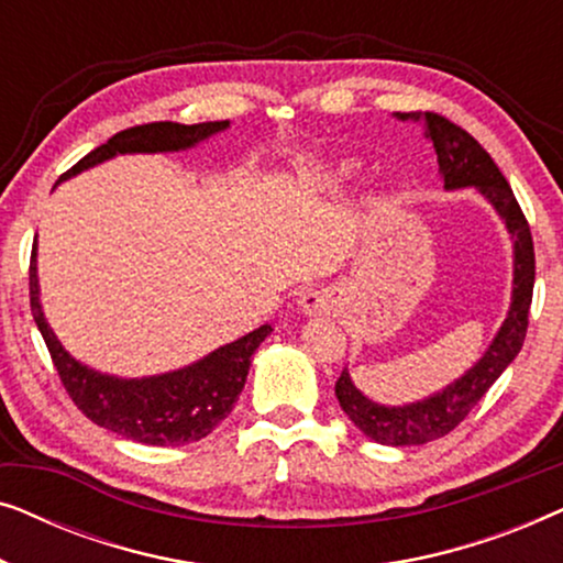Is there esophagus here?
Instances as JSON below:
<instances>
[{"mask_svg": "<svg viewBox=\"0 0 563 563\" xmlns=\"http://www.w3.org/2000/svg\"><path fill=\"white\" fill-rule=\"evenodd\" d=\"M299 310L310 318H318V314H330L335 310L333 297L322 289H307L302 297H299Z\"/></svg>", "mask_w": 563, "mask_h": 563, "instance_id": "34e87169", "label": "esophagus"}]
</instances>
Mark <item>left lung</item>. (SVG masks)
I'll return each instance as SVG.
<instances>
[{"mask_svg":"<svg viewBox=\"0 0 563 563\" xmlns=\"http://www.w3.org/2000/svg\"><path fill=\"white\" fill-rule=\"evenodd\" d=\"M397 120L422 122L426 137L433 143L445 189L474 187L505 220L507 233L512 238V302L507 318L492 338L489 349L476 364L453 379L435 395L418 402L389 407L368 399L353 384L349 368L335 382V397L353 426L372 441L382 445H422L435 438L449 435L474 405L487 395L499 374L512 364L522 349L528 333V312L533 299L536 282V253L533 238L526 214L515 199L510 184L499 172L495 161L464 128L435 112H395Z\"/></svg>","mask_w":563,"mask_h":563,"instance_id":"obj_1","label":"left lung"}]
</instances>
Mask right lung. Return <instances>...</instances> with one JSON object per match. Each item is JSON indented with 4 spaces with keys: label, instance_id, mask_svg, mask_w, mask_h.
<instances>
[{
    "label": "right lung",
    "instance_id": "1",
    "mask_svg": "<svg viewBox=\"0 0 563 563\" xmlns=\"http://www.w3.org/2000/svg\"><path fill=\"white\" fill-rule=\"evenodd\" d=\"M228 128V120L199 122V125L148 122V125L128 128L91 151L89 156H84L58 181L71 179V176L120 156V153H174L195 148L197 143ZM35 256L37 241L33 243V258H30V310H33L35 325L48 345L53 366H56L68 397L91 422L135 443L184 445L202 441L218 428V422L228 418L245 387L251 356L272 333V325H261L253 333L220 345L205 358L176 368V372L141 376V379L102 374L76 361L60 345L45 320Z\"/></svg>",
    "mask_w": 563,
    "mask_h": 563
}]
</instances>
